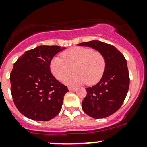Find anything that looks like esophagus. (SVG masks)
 Listing matches in <instances>:
<instances>
[{"mask_svg": "<svg viewBox=\"0 0 147 147\" xmlns=\"http://www.w3.org/2000/svg\"><path fill=\"white\" fill-rule=\"evenodd\" d=\"M68 90H69V91H71V92H75V91H77V90H78V89L75 88V87H68Z\"/></svg>", "mask_w": 147, "mask_h": 147, "instance_id": "esophagus-1", "label": "esophagus"}]
</instances>
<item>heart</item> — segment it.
Listing matches in <instances>:
<instances>
[{
  "label": "heart",
  "instance_id": "heart-1",
  "mask_svg": "<svg viewBox=\"0 0 147 147\" xmlns=\"http://www.w3.org/2000/svg\"><path fill=\"white\" fill-rule=\"evenodd\" d=\"M60 57H53L50 70L58 80L68 85H78L87 82L94 84L101 80L105 70V59L100 52L90 47H73L65 50ZM74 68L76 72L67 75ZM67 76L68 77H67Z\"/></svg>",
  "mask_w": 147,
  "mask_h": 147
}]
</instances>
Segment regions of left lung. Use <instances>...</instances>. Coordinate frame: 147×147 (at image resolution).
Returning <instances> with one entry per match:
<instances>
[{"label": "left lung", "instance_id": "left-lung-1", "mask_svg": "<svg viewBox=\"0 0 147 147\" xmlns=\"http://www.w3.org/2000/svg\"><path fill=\"white\" fill-rule=\"evenodd\" d=\"M103 55L105 70L96 85L87 87L82 103L84 112L94 119L105 118L116 112L124 102L129 87V75L125 57L115 46L98 40L82 42Z\"/></svg>", "mask_w": 147, "mask_h": 147}]
</instances>
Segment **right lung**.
Segmentation results:
<instances>
[{
	"instance_id": "add662e5",
	"label": "right lung",
	"mask_w": 147,
	"mask_h": 147,
	"mask_svg": "<svg viewBox=\"0 0 147 147\" xmlns=\"http://www.w3.org/2000/svg\"><path fill=\"white\" fill-rule=\"evenodd\" d=\"M65 47L40 45L26 51L13 65L10 92L15 105L26 117L48 121L57 116L67 87L50 72L53 57Z\"/></svg>"
}]
</instances>
